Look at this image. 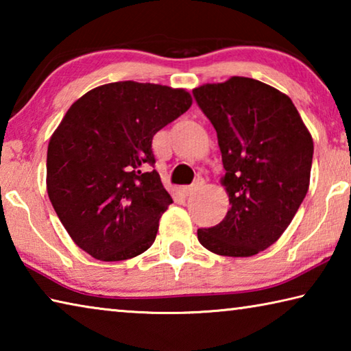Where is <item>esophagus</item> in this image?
Listing matches in <instances>:
<instances>
[{
    "label": "esophagus",
    "instance_id": "obj_1",
    "mask_svg": "<svg viewBox=\"0 0 351 351\" xmlns=\"http://www.w3.org/2000/svg\"><path fill=\"white\" fill-rule=\"evenodd\" d=\"M199 184H201V180H198L197 182L195 184H192V186H186V187H182V193L186 195V197H189V195H192V193H195L198 190V187H199Z\"/></svg>",
    "mask_w": 351,
    "mask_h": 351
}]
</instances>
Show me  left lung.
Returning <instances> with one entry per match:
<instances>
[{"mask_svg": "<svg viewBox=\"0 0 351 351\" xmlns=\"http://www.w3.org/2000/svg\"><path fill=\"white\" fill-rule=\"evenodd\" d=\"M218 136L230 209L198 229L206 249L251 257L280 239L310 186L313 138L287 94L249 77L193 90Z\"/></svg>", "mask_w": 351, "mask_h": 351, "instance_id": "obj_1", "label": "left lung"}]
</instances>
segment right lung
I'll return each instance as SVG.
<instances>
[{
	"mask_svg": "<svg viewBox=\"0 0 351 351\" xmlns=\"http://www.w3.org/2000/svg\"><path fill=\"white\" fill-rule=\"evenodd\" d=\"M192 105L186 90L114 82L71 105L47 145L46 186L71 239L102 261L133 258L173 203L152 141Z\"/></svg>",
	"mask_w": 351,
	"mask_h": 351,
	"instance_id": "obj_1",
	"label": "right lung"
}]
</instances>
